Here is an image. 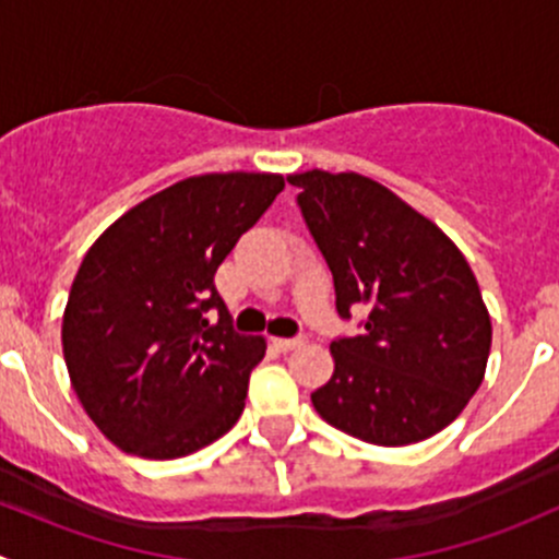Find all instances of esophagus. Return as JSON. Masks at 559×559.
Returning a JSON list of instances; mask_svg holds the SVG:
<instances>
[{
	"mask_svg": "<svg viewBox=\"0 0 559 559\" xmlns=\"http://www.w3.org/2000/svg\"><path fill=\"white\" fill-rule=\"evenodd\" d=\"M302 343H306V337H273V346L278 352H292V348L302 346Z\"/></svg>",
	"mask_w": 559,
	"mask_h": 559,
	"instance_id": "1",
	"label": "esophagus"
}]
</instances>
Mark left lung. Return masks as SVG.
Segmentation results:
<instances>
[{"instance_id":"obj_1","label":"left lung","mask_w":559,"mask_h":559,"mask_svg":"<svg viewBox=\"0 0 559 559\" xmlns=\"http://www.w3.org/2000/svg\"><path fill=\"white\" fill-rule=\"evenodd\" d=\"M335 308L362 335L330 343L335 373L311 394L337 430L408 447L452 425L481 386L492 324L471 264L397 194L357 173L292 175Z\"/></svg>"}]
</instances>
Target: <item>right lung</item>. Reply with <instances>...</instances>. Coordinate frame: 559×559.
Listing matches in <instances>:
<instances>
[{
	"mask_svg": "<svg viewBox=\"0 0 559 559\" xmlns=\"http://www.w3.org/2000/svg\"><path fill=\"white\" fill-rule=\"evenodd\" d=\"M284 191L267 173L186 178L123 213L72 281V389L127 454L175 460L233 430L264 337L240 335L216 270Z\"/></svg>",
	"mask_w": 559,
	"mask_h": 559,
	"instance_id": "1",
	"label": "right lung"
}]
</instances>
